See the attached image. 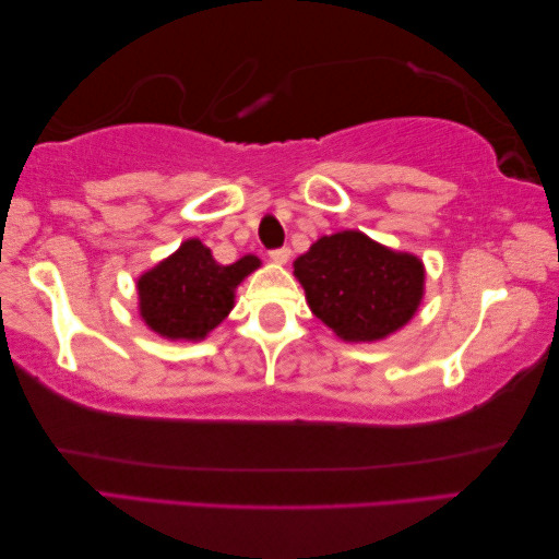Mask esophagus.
I'll list each match as a JSON object with an SVG mask.
<instances>
[{
	"label": "esophagus",
	"mask_w": 559,
	"mask_h": 559,
	"mask_svg": "<svg viewBox=\"0 0 559 559\" xmlns=\"http://www.w3.org/2000/svg\"><path fill=\"white\" fill-rule=\"evenodd\" d=\"M289 258H292L289 247H280V250H272V252H270V260L277 262V264H287Z\"/></svg>",
	"instance_id": "34e87169"
}]
</instances>
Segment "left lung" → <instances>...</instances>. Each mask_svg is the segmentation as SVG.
<instances>
[{
	"label": "left lung",
	"instance_id": "left-lung-1",
	"mask_svg": "<svg viewBox=\"0 0 559 559\" xmlns=\"http://www.w3.org/2000/svg\"><path fill=\"white\" fill-rule=\"evenodd\" d=\"M307 305L342 342H381L424 301L426 267L359 230L324 235L295 260Z\"/></svg>",
	"mask_w": 559,
	"mask_h": 559
}]
</instances>
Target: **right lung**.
Instances as JSON below:
<instances>
[{"label":"right lung","mask_w":559,"mask_h":559,"mask_svg":"<svg viewBox=\"0 0 559 559\" xmlns=\"http://www.w3.org/2000/svg\"><path fill=\"white\" fill-rule=\"evenodd\" d=\"M258 254L219 264L198 237L145 270L139 289V314L145 326L170 342H200L233 312L235 289L260 267Z\"/></svg>","instance_id":"add662e5"}]
</instances>
